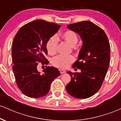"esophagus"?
<instances>
[{
  "label": "esophagus",
  "mask_w": 121,
  "mask_h": 121,
  "mask_svg": "<svg viewBox=\"0 0 121 121\" xmlns=\"http://www.w3.org/2000/svg\"><path fill=\"white\" fill-rule=\"evenodd\" d=\"M60 72L61 74H64V73H66V71L65 70H63V69H60Z\"/></svg>",
  "instance_id": "1"
}]
</instances>
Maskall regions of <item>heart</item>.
Wrapping results in <instances>:
<instances>
[{
    "instance_id": "b5f03b06",
    "label": "heart",
    "mask_w": 121,
    "mask_h": 121,
    "mask_svg": "<svg viewBox=\"0 0 121 121\" xmlns=\"http://www.w3.org/2000/svg\"><path fill=\"white\" fill-rule=\"evenodd\" d=\"M62 37L71 46H74L78 41L77 34L71 30H67L62 33ZM57 44L58 39L56 35H53L48 39L46 43V48L49 55H54L56 54ZM74 60V57L72 55L66 56L58 55L52 59V64L55 67L57 68L66 69Z\"/></svg>"
}]
</instances>
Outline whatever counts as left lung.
<instances>
[{"instance_id": "1", "label": "left lung", "mask_w": 121, "mask_h": 121, "mask_svg": "<svg viewBox=\"0 0 121 121\" xmlns=\"http://www.w3.org/2000/svg\"><path fill=\"white\" fill-rule=\"evenodd\" d=\"M67 28L81 37L83 44L72 66L81 72H67L71 81L65 89L74 98L85 99L96 93L102 86L109 65L110 43L104 30L89 21L69 24Z\"/></svg>"}]
</instances>
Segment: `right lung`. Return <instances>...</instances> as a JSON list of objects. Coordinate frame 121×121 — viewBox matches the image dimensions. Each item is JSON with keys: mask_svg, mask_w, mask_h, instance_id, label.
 <instances>
[{"mask_svg": "<svg viewBox=\"0 0 121 121\" xmlns=\"http://www.w3.org/2000/svg\"><path fill=\"white\" fill-rule=\"evenodd\" d=\"M61 25L36 20L24 25L15 35L12 48V66L19 90L30 98H40L49 92L52 82L60 75L58 69L46 66L43 74L39 64L47 65L45 55L47 40L59 30Z\"/></svg>", "mask_w": 121, "mask_h": 121, "instance_id": "obj_1", "label": "right lung"}]
</instances>
